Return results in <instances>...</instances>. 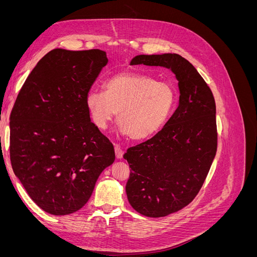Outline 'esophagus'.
I'll return each instance as SVG.
<instances>
[{
  "mask_svg": "<svg viewBox=\"0 0 257 257\" xmlns=\"http://www.w3.org/2000/svg\"><path fill=\"white\" fill-rule=\"evenodd\" d=\"M114 151H115V157H116V159H122V158H123V153H124V152H123L121 147L115 146V147H114Z\"/></svg>",
  "mask_w": 257,
  "mask_h": 257,
  "instance_id": "34e87169",
  "label": "esophagus"
}]
</instances>
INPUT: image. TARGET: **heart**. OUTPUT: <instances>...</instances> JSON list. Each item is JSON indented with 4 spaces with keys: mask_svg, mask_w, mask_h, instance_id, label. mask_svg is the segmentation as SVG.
<instances>
[{
    "mask_svg": "<svg viewBox=\"0 0 257 257\" xmlns=\"http://www.w3.org/2000/svg\"><path fill=\"white\" fill-rule=\"evenodd\" d=\"M176 100V90L170 83L124 72L108 79L104 91H90L85 104L97 127L106 128L118 112L122 133L133 141H144L165 125Z\"/></svg>",
    "mask_w": 257,
    "mask_h": 257,
    "instance_id": "heart-1",
    "label": "heart"
}]
</instances>
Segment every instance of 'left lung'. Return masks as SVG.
Segmentation results:
<instances>
[{"instance_id": "8db88e82", "label": "left lung", "mask_w": 257, "mask_h": 257, "mask_svg": "<svg viewBox=\"0 0 257 257\" xmlns=\"http://www.w3.org/2000/svg\"><path fill=\"white\" fill-rule=\"evenodd\" d=\"M138 64L170 68L180 90L164 127L123 155L131 168L125 186L131 206L161 217L188 206L206 180L217 148L215 102L196 68L177 53L141 54L131 61Z\"/></svg>"}]
</instances>
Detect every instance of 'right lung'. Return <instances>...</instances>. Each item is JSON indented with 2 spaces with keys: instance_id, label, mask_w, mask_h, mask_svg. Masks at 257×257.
<instances>
[{
  "instance_id": "1",
  "label": "right lung",
  "mask_w": 257,
  "mask_h": 257,
  "mask_svg": "<svg viewBox=\"0 0 257 257\" xmlns=\"http://www.w3.org/2000/svg\"><path fill=\"white\" fill-rule=\"evenodd\" d=\"M107 62L99 49H53L28 76L14 104L12 167L29 196L50 214L81 209L114 161L113 145L91 122L85 104Z\"/></svg>"
}]
</instances>
